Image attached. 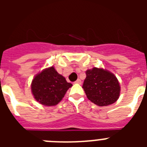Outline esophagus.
Wrapping results in <instances>:
<instances>
[{
	"label": "esophagus",
	"instance_id": "1",
	"mask_svg": "<svg viewBox=\"0 0 147 147\" xmlns=\"http://www.w3.org/2000/svg\"><path fill=\"white\" fill-rule=\"evenodd\" d=\"M75 83H77V84H81V83H82L81 80H80V79H78V80H76V82H75Z\"/></svg>",
	"mask_w": 147,
	"mask_h": 147
}]
</instances>
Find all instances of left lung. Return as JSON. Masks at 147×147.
Instances as JSON below:
<instances>
[{
    "label": "left lung",
    "mask_w": 147,
    "mask_h": 147,
    "mask_svg": "<svg viewBox=\"0 0 147 147\" xmlns=\"http://www.w3.org/2000/svg\"><path fill=\"white\" fill-rule=\"evenodd\" d=\"M82 88L87 97L95 105L107 106L115 103L120 95L117 78L110 71L93 67L86 71Z\"/></svg>",
    "instance_id": "left-lung-1"
}]
</instances>
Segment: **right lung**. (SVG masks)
Wrapping results in <instances>:
<instances>
[{
    "mask_svg": "<svg viewBox=\"0 0 147 147\" xmlns=\"http://www.w3.org/2000/svg\"><path fill=\"white\" fill-rule=\"evenodd\" d=\"M71 86L72 84L67 82L65 78L59 74L52 66L34 78L32 91L35 99L41 105L54 106L60 102Z\"/></svg>",
    "mask_w": 147,
    "mask_h": 147,
    "instance_id": "add662e5",
    "label": "right lung"
}]
</instances>
